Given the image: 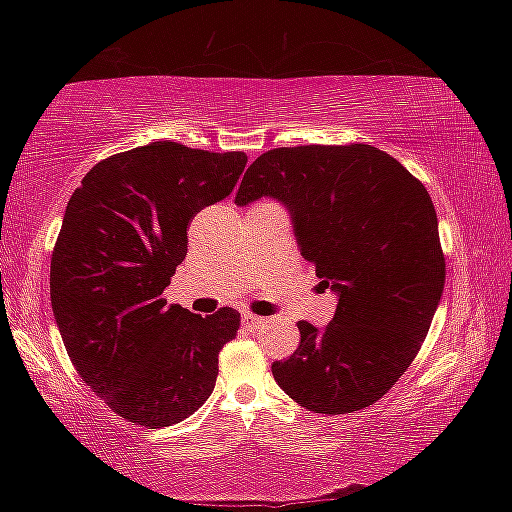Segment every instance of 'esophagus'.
<instances>
[{
	"instance_id": "esophagus-1",
	"label": "esophagus",
	"mask_w": 512,
	"mask_h": 512,
	"mask_svg": "<svg viewBox=\"0 0 512 512\" xmlns=\"http://www.w3.org/2000/svg\"><path fill=\"white\" fill-rule=\"evenodd\" d=\"M241 323H244V327L248 329H257L259 325H264V318L255 314H241Z\"/></svg>"
}]
</instances>
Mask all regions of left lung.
Returning a JSON list of instances; mask_svg holds the SVG:
<instances>
[{"label":"left lung","instance_id":"8db88e82","mask_svg":"<svg viewBox=\"0 0 512 512\" xmlns=\"http://www.w3.org/2000/svg\"><path fill=\"white\" fill-rule=\"evenodd\" d=\"M262 196L287 207L300 255L339 296L327 327L300 320L298 350L271 366L277 386L314 413L366 409L411 366L443 296L431 196L370 144L266 151L235 203Z\"/></svg>","mask_w":512,"mask_h":512}]
</instances>
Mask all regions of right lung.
Segmentation results:
<instances>
[{
	"mask_svg": "<svg viewBox=\"0 0 512 512\" xmlns=\"http://www.w3.org/2000/svg\"><path fill=\"white\" fill-rule=\"evenodd\" d=\"M246 153L151 142L92 167L51 255V309L81 379L128 422L160 429L201 409L239 311L167 305L187 225L230 196Z\"/></svg>",
	"mask_w": 512,
	"mask_h": 512,
	"instance_id": "add662e5",
	"label": "right lung"
}]
</instances>
